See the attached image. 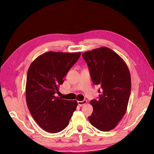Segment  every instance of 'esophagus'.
Returning a JSON list of instances; mask_svg holds the SVG:
<instances>
[{"mask_svg": "<svg viewBox=\"0 0 154 154\" xmlns=\"http://www.w3.org/2000/svg\"><path fill=\"white\" fill-rule=\"evenodd\" d=\"M87 103V101L86 100H83L82 101H78V104H79V106H83L84 104H85Z\"/></svg>", "mask_w": 154, "mask_h": 154, "instance_id": "esophagus-1", "label": "esophagus"}]
</instances>
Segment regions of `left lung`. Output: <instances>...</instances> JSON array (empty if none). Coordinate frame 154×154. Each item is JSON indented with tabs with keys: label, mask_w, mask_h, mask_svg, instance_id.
Wrapping results in <instances>:
<instances>
[{
	"label": "left lung",
	"mask_w": 154,
	"mask_h": 154,
	"mask_svg": "<svg viewBox=\"0 0 154 154\" xmlns=\"http://www.w3.org/2000/svg\"><path fill=\"white\" fill-rule=\"evenodd\" d=\"M99 97L91 100L93 107L90 123L106 132L114 128L125 114L131 91V77L126 63L116 52L101 47L83 54Z\"/></svg>",
	"instance_id": "left-lung-1"
}]
</instances>
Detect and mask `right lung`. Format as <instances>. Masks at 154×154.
<instances>
[{
	"label": "right lung",
	"mask_w": 154,
	"mask_h": 154,
	"mask_svg": "<svg viewBox=\"0 0 154 154\" xmlns=\"http://www.w3.org/2000/svg\"><path fill=\"white\" fill-rule=\"evenodd\" d=\"M80 55V52L48 51L29 67L26 85L27 106L35 122L46 132L57 133L65 129L76 110L77 100L61 99L55 94Z\"/></svg>",
	"instance_id": "obj_1"
}]
</instances>
